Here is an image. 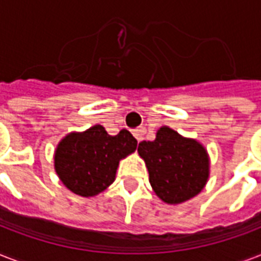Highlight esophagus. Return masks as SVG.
<instances>
[{"mask_svg":"<svg viewBox=\"0 0 261 261\" xmlns=\"http://www.w3.org/2000/svg\"><path fill=\"white\" fill-rule=\"evenodd\" d=\"M133 134H134V137L137 138V141L141 142V141L143 139V135L146 134V128H145V127H138L137 130L133 131Z\"/></svg>","mask_w":261,"mask_h":261,"instance_id":"34e87169","label":"esophagus"}]
</instances>
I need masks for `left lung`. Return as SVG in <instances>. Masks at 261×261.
Listing matches in <instances>:
<instances>
[{
  "label": "left lung",
  "instance_id": "8db88e82",
  "mask_svg": "<svg viewBox=\"0 0 261 261\" xmlns=\"http://www.w3.org/2000/svg\"><path fill=\"white\" fill-rule=\"evenodd\" d=\"M138 154L146 164L151 188L167 204L195 198L210 176L206 147L168 126L160 127L154 141L139 142Z\"/></svg>",
  "mask_w": 261,
  "mask_h": 261
}]
</instances>
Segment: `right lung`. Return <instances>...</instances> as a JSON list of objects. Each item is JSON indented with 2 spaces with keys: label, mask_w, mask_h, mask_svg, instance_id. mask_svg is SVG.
I'll return each instance as SVG.
<instances>
[{
  "label": "right lung",
  "mask_w": 261,
  "mask_h": 261,
  "mask_svg": "<svg viewBox=\"0 0 261 261\" xmlns=\"http://www.w3.org/2000/svg\"><path fill=\"white\" fill-rule=\"evenodd\" d=\"M137 139L130 131L110 135L100 124L73 131L57 145L54 168L59 180L73 194L96 196L115 181L120 160L134 153Z\"/></svg>",
  "instance_id": "obj_1"
}]
</instances>
